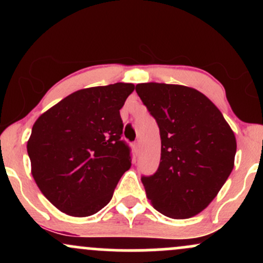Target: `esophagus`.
Here are the masks:
<instances>
[{
  "mask_svg": "<svg viewBox=\"0 0 263 263\" xmlns=\"http://www.w3.org/2000/svg\"><path fill=\"white\" fill-rule=\"evenodd\" d=\"M134 151L136 155H138V152H140V143L138 142H135L134 143Z\"/></svg>",
  "mask_w": 263,
  "mask_h": 263,
  "instance_id": "esophagus-1",
  "label": "esophagus"
}]
</instances>
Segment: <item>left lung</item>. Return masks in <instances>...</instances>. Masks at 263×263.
<instances>
[{
	"mask_svg": "<svg viewBox=\"0 0 263 263\" xmlns=\"http://www.w3.org/2000/svg\"><path fill=\"white\" fill-rule=\"evenodd\" d=\"M136 91L156 119L161 162L142 176L153 208L173 219H188L211 203L234 168L236 138L220 110L192 87L146 83Z\"/></svg>",
	"mask_w": 263,
	"mask_h": 263,
	"instance_id": "8db88e82",
	"label": "left lung"
}]
</instances>
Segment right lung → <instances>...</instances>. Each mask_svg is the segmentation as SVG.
<instances>
[{
    "label": "right lung",
    "mask_w": 263,
    "mask_h": 263,
    "mask_svg": "<svg viewBox=\"0 0 263 263\" xmlns=\"http://www.w3.org/2000/svg\"><path fill=\"white\" fill-rule=\"evenodd\" d=\"M134 90L125 83L78 90L33 125L27 142L32 176L63 213L78 218L98 213L131 167L120 110Z\"/></svg>",
    "instance_id": "1"
}]
</instances>
